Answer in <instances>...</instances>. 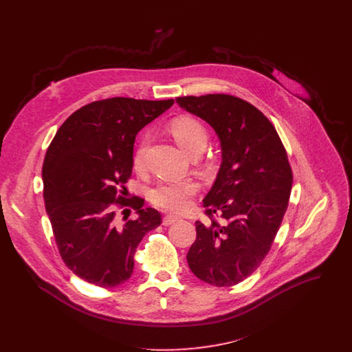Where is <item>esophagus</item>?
<instances>
[{
  "mask_svg": "<svg viewBox=\"0 0 352 352\" xmlns=\"http://www.w3.org/2000/svg\"><path fill=\"white\" fill-rule=\"evenodd\" d=\"M180 219V217L179 215H175V214H166L165 217H164V219H162V225L164 226H169V225H172V223H175L176 221H179Z\"/></svg>",
  "mask_w": 352,
  "mask_h": 352,
  "instance_id": "34e87169",
  "label": "esophagus"
}]
</instances>
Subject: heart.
I'll list each match as a JSON object with an SVG mask.
<instances>
[{
    "mask_svg": "<svg viewBox=\"0 0 352 352\" xmlns=\"http://www.w3.org/2000/svg\"><path fill=\"white\" fill-rule=\"evenodd\" d=\"M170 133L182 148L192 154L201 151L208 141V133L204 124L192 116L175 118L170 122ZM148 142V135H144V138L138 144V148L133 157L135 169H142L145 165ZM199 183L192 177L165 179L158 182L151 188V201L160 208L180 211L190 204V201L199 192Z\"/></svg>",
    "mask_w": 352,
    "mask_h": 352,
    "instance_id": "heart-1",
    "label": "heart"
}]
</instances>
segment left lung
<instances>
[{
	"instance_id": "8db88e82",
	"label": "left lung",
	"mask_w": 352,
	"mask_h": 352,
	"mask_svg": "<svg viewBox=\"0 0 352 352\" xmlns=\"http://www.w3.org/2000/svg\"><path fill=\"white\" fill-rule=\"evenodd\" d=\"M217 131L222 164L203 199L204 222L187 253L191 271L206 283L234 286L261 264L280 228L293 170L278 131L251 102L225 94L176 99Z\"/></svg>"
}]
</instances>
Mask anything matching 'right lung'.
I'll use <instances>...</instances> for the list:
<instances>
[{
    "mask_svg": "<svg viewBox=\"0 0 352 352\" xmlns=\"http://www.w3.org/2000/svg\"><path fill=\"white\" fill-rule=\"evenodd\" d=\"M173 102L92 101L73 112L51 141L42 169L46 211L63 263L88 283L108 289L129 280L138 244L161 223L142 198H126V183L138 131ZM130 208L138 219H126Z\"/></svg>",
    "mask_w": 352,
    "mask_h": 352,
    "instance_id": "obj_1",
    "label": "right lung"
}]
</instances>
